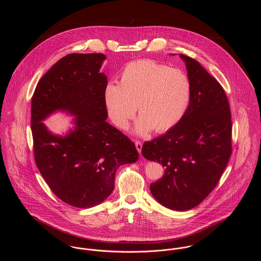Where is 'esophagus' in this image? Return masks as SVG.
<instances>
[{
    "mask_svg": "<svg viewBox=\"0 0 261 261\" xmlns=\"http://www.w3.org/2000/svg\"><path fill=\"white\" fill-rule=\"evenodd\" d=\"M135 145H136V148L138 149V151H139V152H141V151H142V148H143V144H142L141 142L137 141V142L135 143Z\"/></svg>",
    "mask_w": 261,
    "mask_h": 261,
    "instance_id": "esophagus-1",
    "label": "esophagus"
}]
</instances>
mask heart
<instances>
[{"mask_svg": "<svg viewBox=\"0 0 261 261\" xmlns=\"http://www.w3.org/2000/svg\"><path fill=\"white\" fill-rule=\"evenodd\" d=\"M191 98V83L178 68L143 59L128 63L121 71L119 83L109 82L103 102L113 124L125 129L137 108L141 116L135 132L140 136L153 128L164 133L183 118Z\"/></svg>", "mask_w": 261, "mask_h": 261, "instance_id": "1", "label": "heart"}]
</instances>
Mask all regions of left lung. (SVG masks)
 <instances>
[{
    "mask_svg": "<svg viewBox=\"0 0 261 261\" xmlns=\"http://www.w3.org/2000/svg\"><path fill=\"white\" fill-rule=\"evenodd\" d=\"M180 57L191 83L186 113L165 135L146 142L142 153L165 167L164 176L149 186L153 198L169 209L186 211L218 184L232 151V121L220 83L195 59Z\"/></svg>",
    "mask_w": 261,
    "mask_h": 261,
    "instance_id": "1",
    "label": "left lung"
}]
</instances>
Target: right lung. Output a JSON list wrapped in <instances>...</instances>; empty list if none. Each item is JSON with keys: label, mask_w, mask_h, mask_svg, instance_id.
Here are the masks:
<instances>
[{"label": "right lung", "mask_w": 261, "mask_h": 261, "mask_svg": "<svg viewBox=\"0 0 261 261\" xmlns=\"http://www.w3.org/2000/svg\"><path fill=\"white\" fill-rule=\"evenodd\" d=\"M105 54H68L39 80L31 103V129L38 169L64 203L90 208L114 189L117 168L138 161L135 144L108 121L103 90L108 77L99 70ZM56 111L75 116L65 136L42 123Z\"/></svg>", "instance_id": "1"}]
</instances>
